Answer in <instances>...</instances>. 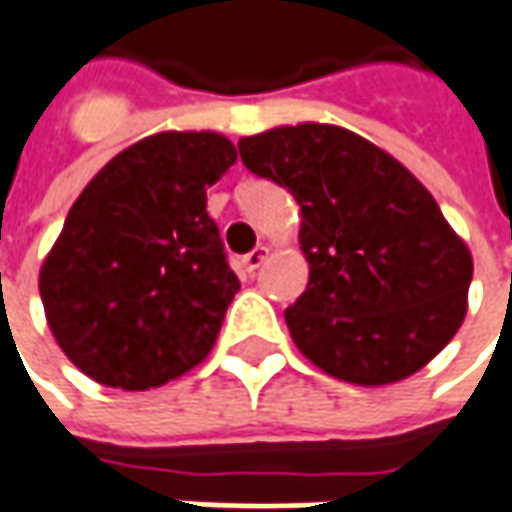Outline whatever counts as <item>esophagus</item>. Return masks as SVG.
Masks as SVG:
<instances>
[{
	"mask_svg": "<svg viewBox=\"0 0 512 512\" xmlns=\"http://www.w3.org/2000/svg\"><path fill=\"white\" fill-rule=\"evenodd\" d=\"M266 257H269V246H257V249H252L249 255L241 257V266L249 271V274H255V271L266 263Z\"/></svg>",
	"mask_w": 512,
	"mask_h": 512,
	"instance_id": "1",
	"label": "esophagus"
}]
</instances>
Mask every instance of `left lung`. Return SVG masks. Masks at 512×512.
Instances as JSON below:
<instances>
[{
	"instance_id": "obj_1",
	"label": "left lung",
	"mask_w": 512,
	"mask_h": 512,
	"mask_svg": "<svg viewBox=\"0 0 512 512\" xmlns=\"http://www.w3.org/2000/svg\"><path fill=\"white\" fill-rule=\"evenodd\" d=\"M238 151L300 204L311 277L285 325L302 356L361 387L426 367L460 330L474 277L468 246L429 190L339 125L271 128Z\"/></svg>"
}]
</instances>
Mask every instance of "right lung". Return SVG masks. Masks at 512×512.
<instances>
[{"label":"right lung","instance_id":"add662e5","mask_svg":"<svg viewBox=\"0 0 512 512\" xmlns=\"http://www.w3.org/2000/svg\"><path fill=\"white\" fill-rule=\"evenodd\" d=\"M235 159L212 131L154 134L114 156L72 204L38 291L55 342L97 384L162 387L212 350L241 283L207 187Z\"/></svg>","mask_w":512,"mask_h":512}]
</instances>
